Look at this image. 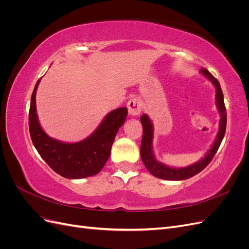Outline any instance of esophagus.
Instances as JSON below:
<instances>
[{"instance_id":"1","label":"esophagus","mask_w":249,"mask_h":249,"mask_svg":"<svg viewBox=\"0 0 249 249\" xmlns=\"http://www.w3.org/2000/svg\"><path fill=\"white\" fill-rule=\"evenodd\" d=\"M126 107H127V110H129V114L133 116L139 115L142 109V102L140 99H138V97H133V99H131L129 102H127Z\"/></svg>"}]
</instances>
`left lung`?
<instances>
[{"instance_id":"left-lung-1","label":"left lung","mask_w":249,"mask_h":249,"mask_svg":"<svg viewBox=\"0 0 249 249\" xmlns=\"http://www.w3.org/2000/svg\"><path fill=\"white\" fill-rule=\"evenodd\" d=\"M200 72L205 76L216 88V106L219 110L220 113V122H219V131L216 136L214 143L208 150L206 156L202 158L198 162L189 165L187 167L183 168H176V167H169L161 162H158L154 155L153 150V139H154V126L153 123L150 122L149 117L146 114H142L140 117L142 127H143V135H142V141H141V147H140V156L143 164L145 165L146 169L152 173L156 178H159L162 179H168V180H182L192 178L193 176L197 175L198 172L205 169L209 163L212 161L213 157L217 153L218 148H219L221 141L224 137L225 129H227V109L224 106V100H223V93L220 87L219 82L217 81L216 78L213 77L206 69H201Z\"/></svg>"}]
</instances>
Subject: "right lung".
<instances>
[{"label": "right lung", "mask_w": 249, "mask_h": 249, "mask_svg": "<svg viewBox=\"0 0 249 249\" xmlns=\"http://www.w3.org/2000/svg\"><path fill=\"white\" fill-rule=\"evenodd\" d=\"M34 87L29 111V130L32 142L49 166L63 178H83L99 173L108 161L113 141L127 115L125 107L111 111L97 129L86 139L66 143L51 138L42 130L36 113V90Z\"/></svg>", "instance_id": "obj_1"}]
</instances>
